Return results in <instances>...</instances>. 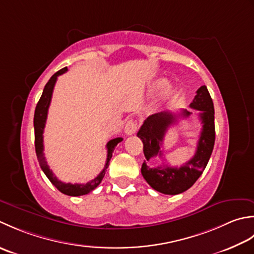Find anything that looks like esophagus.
I'll list each match as a JSON object with an SVG mask.
<instances>
[{
    "label": "esophagus",
    "mask_w": 254,
    "mask_h": 254,
    "mask_svg": "<svg viewBox=\"0 0 254 254\" xmlns=\"http://www.w3.org/2000/svg\"><path fill=\"white\" fill-rule=\"evenodd\" d=\"M138 129V124L136 121H128L125 125V133L126 134H133L137 131Z\"/></svg>",
    "instance_id": "esophagus-1"
}]
</instances>
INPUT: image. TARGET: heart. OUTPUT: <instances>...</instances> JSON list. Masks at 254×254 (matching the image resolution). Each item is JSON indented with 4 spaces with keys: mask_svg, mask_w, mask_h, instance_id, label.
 I'll use <instances>...</instances> for the list:
<instances>
[{
    "mask_svg": "<svg viewBox=\"0 0 254 254\" xmlns=\"http://www.w3.org/2000/svg\"><path fill=\"white\" fill-rule=\"evenodd\" d=\"M165 85V80H158L156 83H154V89H160V87H162ZM172 92V87H171L170 85H168L167 87H165V93H171Z\"/></svg>",
    "mask_w": 254,
    "mask_h": 254,
    "instance_id": "1",
    "label": "heart"
}]
</instances>
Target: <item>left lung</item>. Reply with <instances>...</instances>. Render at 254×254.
<instances>
[{
    "instance_id": "1",
    "label": "left lung",
    "mask_w": 254,
    "mask_h": 254,
    "mask_svg": "<svg viewBox=\"0 0 254 254\" xmlns=\"http://www.w3.org/2000/svg\"><path fill=\"white\" fill-rule=\"evenodd\" d=\"M193 110L199 113V120L203 128L199 134L195 154L182 167L173 168L149 167L146 161L142 163L141 174L153 190L167 195H177L188 190L204 172L213 152L215 144V111L214 103L205 85L196 91L193 102L190 104ZM192 112L182 110L179 115L171 112H161L149 116L143 122L137 136L143 143V153L147 161L153 157H162L161 146L168 128L178 122V117H189Z\"/></svg>"
}]
</instances>
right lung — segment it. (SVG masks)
Instances as JSON below:
<instances>
[{
    "label": "right lung",
    "instance_id": "obj_1",
    "mask_svg": "<svg viewBox=\"0 0 254 254\" xmlns=\"http://www.w3.org/2000/svg\"><path fill=\"white\" fill-rule=\"evenodd\" d=\"M68 71V68H64L59 70L58 72L50 77L49 81L47 82V84L45 85V89L43 91V94H41L39 101L37 103V106H36L35 110V115H34V128H35V149H36V154H37V159L38 162L40 164L41 170L44 171V173L46 174V177L49 179V181L53 183L57 189H58L61 193H64L65 195L69 196H81V195H85L92 192L93 190L96 189L98 184L102 182L103 178H104L106 170L108 168V164H110V161L113 156L114 150H115V147L120 143L123 138H115L112 139L107 142L106 148H107V159H106V163L104 169L102 170V172L97 175L95 179H93L90 182H87L86 184H71V183H64L59 181L56 178V175L53 173V171L49 169V165L47 164V161H46V158L44 156V128L46 125V121H47V114H48V108L51 102V97H53V92H54V87L57 82V79L58 76L64 74V72Z\"/></svg>",
    "mask_w": 254,
    "mask_h": 254
}]
</instances>
